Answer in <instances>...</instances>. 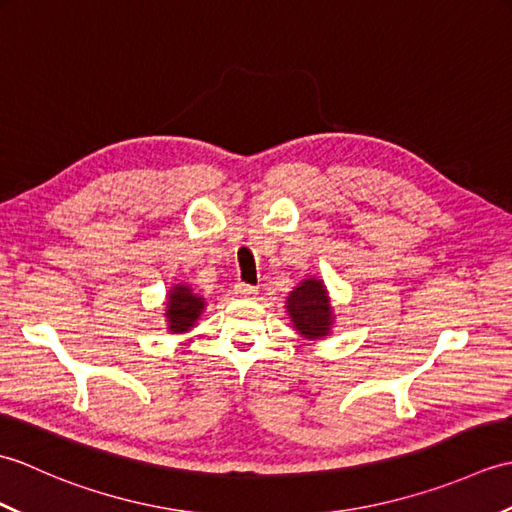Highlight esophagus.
Returning a JSON list of instances; mask_svg holds the SVG:
<instances>
[{"label": "esophagus", "mask_w": 512, "mask_h": 512, "mask_svg": "<svg viewBox=\"0 0 512 512\" xmlns=\"http://www.w3.org/2000/svg\"><path fill=\"white\" fill-rule=\"evenodd\" d=\"M235 295L250 299V297L257 295V288L250 286V284H244V281H239V284H235Z\"/></svg>", "instance_id": "34e87169"}]
</instances>
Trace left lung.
Wrapping results in <instances>:
<instances>
[{
	"mask_svg": "<svg viewBox=\"0 0 512 512\" xmlns=\"http://www.w3.org/2000/svg\"><path fill=\"white\" fill-rule=\"evenodd\" d=\"M288 312L301 334L325 336L330 330V301L319 279H306L301 286L290 292Z\"/></svg>",
	"mask_w": 512,
	"mask_h": 512,
	"instance_id": "1",
	"label": "left lung"
}]
</instances>
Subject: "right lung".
Masks as SVG:
<instances>
[{
  "label": "right lung",
  "mask_w": 512,
  "mask_h": 512,
  "mask_svg": "<svg viewBox=\"0 0 512 512\" xmlns=\"http://www.w3.org/2000/svg\"><path fill=\"white\" fill-rule=\"evenodd\" d=\"M202 308H204V301L198 295H193V290L189 286L173 288L169 292V301H167V319H169L171 332L189 330L195 323V319L200 317Z\"/></svg>",
  "instance_id": "right-lung-1"
}]
</instances>
